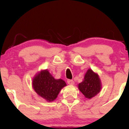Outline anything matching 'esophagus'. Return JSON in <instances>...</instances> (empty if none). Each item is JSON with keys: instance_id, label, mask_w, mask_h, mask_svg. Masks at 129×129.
Here are the masks:
<instances>
[{"instance_id": "1", "label": "esophagus", "mask_w": 129, "mask_h": 129, "mask_svg": "<svg viewBox=\"0 0 129 129\" xmlns=\"http://www.w3.org/2000/svg\"><path fill=\"white\" fill-rule=\"evenodd\" d=\"M67 83L70 84V85H73L75 84V82L73 81V80H71V79H69L67 81Z\"/></svg>"}]
</instances>
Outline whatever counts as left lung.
Segmentation results:
<instances>
[{
	"label": "left lung",
	"instance_id": "8db88e82",
	"mask_svg": "<svg viewBox=\"0 0 129 129\" xmlns=\"http://www.w3.org/2000/svg\"><path fill=\"white\" fill-rule=\"evenodd\" d=\"M78 88L86 98L91 99L100 93L101 82L99 75L91 69H88L84 80L78 84Z\"/></svg>",
	"mask_w": 129,
	"mask_h": 129
}]
</instances>
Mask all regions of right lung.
<instances>
[{"mask_svg": "<svg viewBox=\"0 0 129 129\" xmlns=\"http://www.w3.org/2000/svg\"><path fill=\"white\" fill-rule=\"evenodd\" d=\"M33 87L38 95L48 102L56 100L62 88L67 84L62 79H55L47 70L36 74L33 79Z\"/></svg>", "mask_w": 129, "mask_h": 129, "instance_id": "1", "label": "right lung"}]
</instances>
